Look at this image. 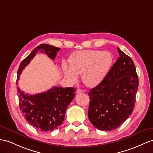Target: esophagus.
I'll list each match as a JSON object with an SVG mask.
<instances>
[{
    "instance_id": "esophagus-1",
    "label": "esophagus",
    "mask_w": 153,
    "mask_h": 153,
    "mask_svg": "<svg viewBox=\"0 0 153 153\" xmlns=\"http://www.w3.org/2000/svg\"><path fill=\"white\" fill-rule=\"evenodd\" d=\"M85 91H83V90H81V89H77V91H76V93L77 94H81V93H83Z\"/></svg>"
}]
</instances>
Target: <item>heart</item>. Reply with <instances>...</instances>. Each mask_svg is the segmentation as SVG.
<instances>
[{
  "label": "heart",
  "instance_id": "heart-1",
  "mask_svg": "<svg viewBox=\"0 0 153 153\" xmlns=\"http://www.w3.org/2000/svg\"><path fill=\"white\" fill-rule=\"evenodd\" d=\"M113 61L108 51L86 50L74 53L68 60L69 68L64 66L63 72L68 79L75 81L81 75L83 83L88 87L100 84L106 77Z\"/></svg>",
  "mask_w": 153,
  "mask_h": 153
}]
</instances>
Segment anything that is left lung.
I'll return each instance as SVG.
<instances>
[{"label":"left lung","mask_w":153,"mask_h":153,"mask_svg":"<svg viewBox=\"0 0 153 153\" xmlns=\"http://www.w3.org/2000/svg\"><path fill=\"white\" fill-rule=\"evenodd\" d=\"M120 57L106 77L88 92L90 121L100 131L117 128L134 107L138 78L132 59L117 48Z\"/></svg>","instance_id":"obj_1"}]
</instances>
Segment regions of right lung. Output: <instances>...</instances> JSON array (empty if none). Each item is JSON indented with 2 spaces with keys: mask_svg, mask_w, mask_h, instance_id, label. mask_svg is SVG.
<instances>
[{
  "mask_svg": "<svg viewBox=\"0 0 153 153\" xmlns=\"http://www.w3.org/2000/svg\"><path fill=\"white\" fill-rule=\"evenodd\" d=\"M59 48L41 44L35 48L29 56L23 60L17 72V81L23 69L39 51L44 52L53 60ZM19 108L30 125L43 132H51L56 129L64 121L68 106L75 96L76 90L72 87H52L45 92L28 94L17 87Z\"/></svg>",
  "mask_w": 153,
  "mask_h": 153,
  "instance_id": "1",
  "label": "right lung"
}]
</instances>
